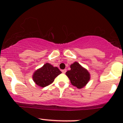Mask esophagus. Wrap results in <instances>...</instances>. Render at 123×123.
Listing matches in <instances>:
<instances>
[{
  "instance_id": "esophagus-1",
  "label": "esophagus",
  "mask_w": 123,
  "mask_h": 123,
  "mask_svg": "<svg viewBox=\"0 0 123 123\" xmlns=\"http://www.w3.org/2000/svg\"><path fill=\"white\" fill-rule=\"evenodd\" d=\"M66 72H67V69H63V70H62V73H64V74H65Z\"/></svg>"
}]
</instances>
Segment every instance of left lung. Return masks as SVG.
Here are the masks:
<instances>
[{"label":"left lung","mask_w":123,"mask_h":123,"mask_svg":"<svg viewBox=\"0 0 123 123\" xmlns=\"http://www.w3.org/2000/svg\"><path fill=\"white\" fill-rule=\"evenodd\" d=\"M70 67L71 70L67 71L66 75L70 80L71 83L79 89L83 87L90 80L89 72L77 62L71 65Z\"/></svg>","instance_id":"8db88e82"}]
</instances>
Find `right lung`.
I'll return each mask as SVG.
<instances>
[{
	"label": "right lung",
	"instance_id": "obj_1",
	"mask_svg": "<svg viewBox=\"0 0 123 123\" xmlns=\"http://www.w3.org/2000/svg\"><path fill=\"white\" fill-rule=\"evenodd\" d=\"M60 74L61 71L58 68L46 63L34 73L33 79L36 85L44 87L52 83L55 79Z\"/></svg>",
	"mask_w": 123,
	"mask_h": 123
}]
</instances>
